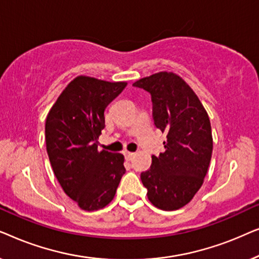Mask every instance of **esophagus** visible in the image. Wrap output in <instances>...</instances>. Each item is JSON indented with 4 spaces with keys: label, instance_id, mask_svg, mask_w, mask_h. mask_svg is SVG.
Instances as JSON below:
<instances>
[{
    "label": "esophagus",
    "instance_id": "34e87169",
    "mask_svg": "<svg viewBox=\"0 0 259 259\" xmlns=\"http://www.w3.org/2000/svg\"><path fill=\"white\" fill-rule=\"evenodd\" d=\"M134 157L133 152H125V158L127 160H132V158Z\"/></svg>",
    "mask_w": 259,
    "mask_h": 259
}]
</instances>
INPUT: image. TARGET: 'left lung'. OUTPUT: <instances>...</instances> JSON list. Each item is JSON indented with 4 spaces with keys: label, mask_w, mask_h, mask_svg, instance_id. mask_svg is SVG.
<instances>
[{
    "label": "left lung",
    "mask_w": 259,
    "mask_h": 259,
    "mask_svg": "<svg viewBox=\"0 0 259 259\" xmlns=\"http://www.w3.org/2000/svg\"><path fill=\"white\" fill-rule=\"evenodd\" d=\"M133 86L151 94L154 125L166 134L165 152L152 155L141 182L154 206L178 210L190 203L207 173L213 147L210 119L196 93L175 73L153 74Z\"/></svg>",
    "instance_id": "1"
}]
</instances>
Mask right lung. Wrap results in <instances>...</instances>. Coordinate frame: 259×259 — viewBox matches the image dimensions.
<instances>
[{"label":"right lung","instance_id":"right-lung-1","mask_svg":"<svg viewBox=\"0 0 259 259\" xmlns=\"http://www.w3.org/2000/svg\"><path fill=\"white\" fill-rule=\"evenodd\" d=\"M127 86L77 76L60 94L46 119V145L54 175L82 210L111 203L125 175L123 155L98 151L105 109Z\"/></svg>","mask_w":259,"mask_h":259}]
</instances>
